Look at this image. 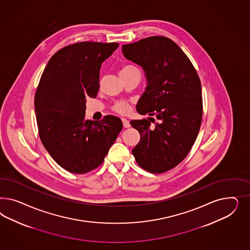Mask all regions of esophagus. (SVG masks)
Listing matches in <instances>:
<instances>
[{
    "label": "esophagus",
    "instance_id": "obj_1",
    "mask_svg": "<svg viewBox=\"0 0 250 250\" xmlns=\"http://www.w3.org/2000/svg\"><path fill=\"white\" fill-rule=\"evenodd\" d=\"M122 122H123V125H124V127H125V128H128V127H130V123H129L127 119L123 118V119H122Z\"/></svg>",
    "mask_w": 250,
    "mask_h": 250
}]
</instances>
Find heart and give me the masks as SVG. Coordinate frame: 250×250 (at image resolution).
I'll return each mask as SVG.
<instances>
[{
    "instance_id": "b5f03b06",
    "label": "heart",
    "mask_w": 250,
    "mask_h": 250,
    "mask_svg": "<svg viewBox=\"0 0 250 250\" xmlns=\"http://www.w3.org/2000/svg\"><path fill=\"white\" fill-rule=\"evenodd\" d=\"M135 72H139V70L135 66L132 65H125L120 68V76L126 77V76L133 74ZM113 111L119 114H126L130 110V104L126 101H120L114 104L113 106Z\"/></svg>"
}]
</instances>
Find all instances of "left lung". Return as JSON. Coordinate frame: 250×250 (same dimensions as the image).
<instances>
[{"mask_svg":"<svg viewBox=\"0 0 250 250\" xmlns=\"http://www.w3.org/2000/svg\"><path fill=\"white\" fill-rule=\"evenodd\" d=\"M125 58L144 69L146 87L136 105L140 114L159 120H133L140 134L132 150L136 163L151 173L180 164L196 140L203 116L202 86L181 47L165 37H149L122 46Z\"/></svg>","mask_w":250,"mask_h":250,"instance_id":"obj_1","label":"left lung"}]
</instances>
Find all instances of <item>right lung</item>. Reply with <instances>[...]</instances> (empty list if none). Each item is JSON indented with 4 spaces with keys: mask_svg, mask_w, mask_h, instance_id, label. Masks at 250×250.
Listing matches in <instances>:
<instances>
[{
    "mask_svg": "<svg viewBox=\"0 0 250 250\" xmlns=\"http://www.w3.org/2000/svg\"><path fill=\"white\" fill-rule=\"evenodd\" d=\"M118 43L81 42L54 54L35 96L41 142L54 160L71 173L100 166L123 128L121 119L107 115L85 120L86 98L98 93L100 68Z\"/></svg>",
    "mask_w": 250,
    "mask_h": 250,
    "instance_id": "obj_1",
    "label": "right lung"
}]
</instances>
